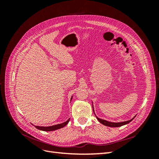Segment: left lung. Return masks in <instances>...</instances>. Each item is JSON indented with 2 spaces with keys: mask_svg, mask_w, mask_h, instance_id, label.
<instances>
[{
  "mask_svg": "<svg viewBox=\"0 0 159 159\" xmlns=\"http://www.w3.org/2000/svg\"><path fill=\"white\" fill-rule=\"evenodd\" d=\"M92 106H93V113L95 115V113L94 112V109H93V105L92 104ZM96 118H97V119L98 120V121H99V123H101L102 124H103V125H105V126H107V127H121L123 125H127L128 123H129L130 122H131V121H133V119L136 117L134 116L133 118H132L130 120H128V121H123V122H111V121H106V120H104V119H100L99 117H98L97 116L95 115Z\"/></svg>",
  "mask_w": 159,
  "mask_h": 159,
  "instance_id": "1",
  "label": "left lung"
}]
</instances>
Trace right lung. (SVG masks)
Returning <instances> with one entry per match:
<instances>
[{"instance_id": "add662e5", "label": "right lung", "mask_w": 159, "mask_h": 159, "mask_svg": "<svg viewBox=\"0 0 159 159\" xmlns=\"http://www.w3.org/2000/svg\"><path fill=\"white\" fill-rule=\"evenodd\" d=\"M72 98H73V96H71V99H70V102L72 99ZM70 121V119H68L66 121H65L64 123H62L60 124H57V125H52V126H48V127H43V126H36L34 125V127L39 129L41 130V131H55V130L57 129H59L61 128H63L64 126H66L67 124L68 123V122Z\"/></svg>"}]
</instances>
